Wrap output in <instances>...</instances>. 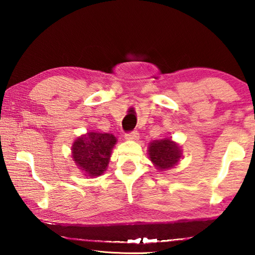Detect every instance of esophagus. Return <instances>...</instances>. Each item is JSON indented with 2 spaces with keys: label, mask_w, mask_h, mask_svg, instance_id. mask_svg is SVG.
Here are the masks:
<instances>
[{
  "label": "esophagus",
  "mask_w": 255,
  "mask_h": 255,
  "mask_svg": "<svg viewBox=\"0 0 255 255\" xmlns=\"http://www.w3.org/2000/svg\"><path fill=\"white\" fill-rule=\"evenodd\" d=\"M125 137H126V139H129V140H136L138 139V137H139V133H138L137 130H132V131L127 132L126 135H125Z\"/></svg>",
  "instance_id": "obj_1"
}]
</instances>
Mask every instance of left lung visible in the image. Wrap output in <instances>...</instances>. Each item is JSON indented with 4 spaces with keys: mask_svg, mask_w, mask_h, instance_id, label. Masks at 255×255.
Returning a JSON list of instances; mask_svg holds the SVG:
<instances>
[{
    "mask_svg": "<svg viewBox=\"0 0 255 255\" xmlns=\"http://www.w3.org/2000/svg\"><path fill=\"white\" fill-rule=\"evenodd\" d=\"M149 158L158 170H169L179 162L181 157V149L171 139L154 140L148 147Z\"/></svg>",
    "mask_w": 255,
    "mask_h": 255,
    "instance_id": "1",
    "label": "left lung"
}]
</instances>
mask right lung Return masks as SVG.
<instances>
[{
    "label": "right lung",
    "instance_id": "1",
    "mask_svg": "<svg viewBox=\"0 0 255 255\" xmlns=\"http://www.w3.org/2000/svg\"><path fill=\"white\" fill-rule=\"evenodd\" d=\"M116 141L117 139L111 133L88 132L74 141L72 156L85 174L101 175L107 170Z\"/></svg>",
    "mask_w": 255,
    "mask_h": 255
}]
</instances>
